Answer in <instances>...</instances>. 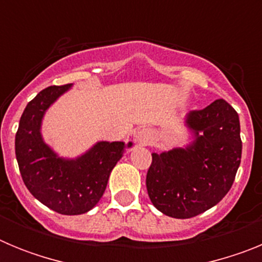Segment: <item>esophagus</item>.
<instances>
[{
    "label": "esophagus",
    "instance_id": "esophagus-1",
    "mask_svg": "<svg viewBox=\"0 0 262 262\" xmlns=\"http://www.w3.org/2000/svg\"><path fill=\"white\" fill-rule=\"evenodd\" d=\"M152 138V133L148 128H140L136 131L135 134V140L140 145H147L149 144Z\"/></svg>",
    "mask_w": 262,
    "mask_h": 262
}]
</instances>
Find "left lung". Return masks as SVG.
I'll list each match as a JSON object with an SVG mask.
<instances>
[{
	"label": "left lung",
	"mask_w": 262,
	"mask_h": 262,
	"mask_svg": "<svg viewBox=\"0 0 262 262\" xmlns=\"http://www.w3.org/2000/svg\"><path fill=\"white\" fill-rule=\"evenodd\" d=\"M189 147L152 154L147 191L157 210L177 219L202 214L230 191L242 160L239 115L224 99L190 111Z\"/></svg>",
	"instance_id": "8db88e82"
}]
</instances>
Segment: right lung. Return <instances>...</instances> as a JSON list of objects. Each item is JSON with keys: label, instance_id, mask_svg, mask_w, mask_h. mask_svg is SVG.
<instances>
[{"label": "right lung", "instance_id": "1", "mask_svg": "<svg viewBox=\"0 0 262 262\" xmlns=\"http://www.w3.org/2000/svg\"><path fill=\"white\" fill-rule=\"evenodd\" d=\"M69 88L71 84L48 86L27 103L15 135V156L23 182L36 200L59 214L80 215L101 200L126 145L99 142L76 160L57 157L41 139V118Z\"/></svg>", "mask_w": 262, "mask_h": 262}]
</instances>
